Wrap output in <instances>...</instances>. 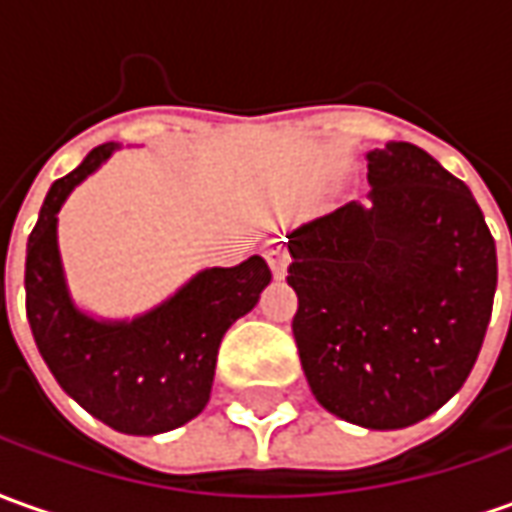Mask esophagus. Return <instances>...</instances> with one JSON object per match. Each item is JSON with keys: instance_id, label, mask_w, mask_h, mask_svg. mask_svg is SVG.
<instances>
[{"instance_id": "34e87169", "label": "esophagus", "mask_w": 512, "mask_h": 512, "mask_svg": "<svg viewBox=\"0 0 512 512\" xmlns=\"http://www.w3.org/2000/svg\"><path fill=\"white\" fill-rule=\"evenodd\" d=\"M269 266L271 271H274V277H285V269H288V257H285V252H280V249L269 252Z\"/></svg>"}]
</instances>
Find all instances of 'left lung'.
I'll use <instances>...</instances> for the list:
<instances>
[{
  "label": "left lung",
  "instance_id": "8db88e82",
  "mask_svg": "<svg viewBox=\"0 0 512 512\" xmlns=\"http://www.w3.org/2000/svg\"><path fill=\"white\" fill-rule=\"evenodd\" d=\"M370 204L288 235L291 330L314 398L364 429L437 412L474 370L496 243L471 190L412 142L367 154Z\"/></svg>",
  "mask_w": 512,
  "mask_h": 512
}]
</instances>
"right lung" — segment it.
Segmentation results:
<instances>
[{
    "label": "right lung",
    "instance_id": "obj_1",
    "mask_svg": "<svg viewBox=\"0 0 512 512\" xmlns=\"http://www.w3.org/2000/svg\"><path fill=\"white\" fill-rule=\"evenodd\" d=\"M114 148L97 145L50 187L27 238L24 297L38 353L66 395L114 431L148 437L201 415L221 339L255 308L271 271L257 255L232 269L198 271L170 300L131 322H100L78 311L58 255L55 215Z\"/></svg>",
    "mask_w": 512,
    "mask_h": 512
}]
</instances>
